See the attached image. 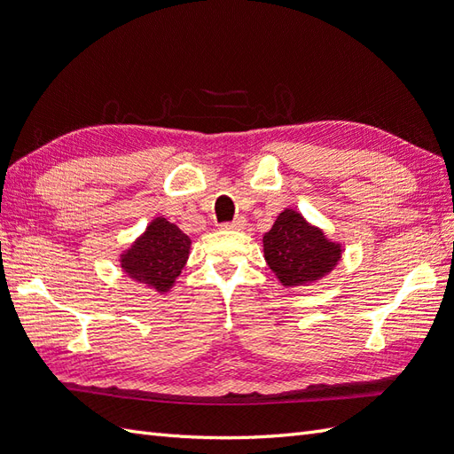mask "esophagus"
<instances>
[{
	"instance_id": "obj_1",
	"label": "esophagus",
	"mask_w": 454,
	"mask_h": 454,
	"mask_svg": "<svg viewBox=\"0 0 454 454\" xmlns=\"http://www.w3.org/2000/svg\"><path fill=\"white\" fill-rule=\"evenodd\" d=\"M244 227H246V219H244V217H237L235 222L219 225V229H223V231H242Z\"/></svg>"
}]
</instances>
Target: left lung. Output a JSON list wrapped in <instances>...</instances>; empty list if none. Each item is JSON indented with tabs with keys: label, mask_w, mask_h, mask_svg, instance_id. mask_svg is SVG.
Returning a JSON list of instances; mask_svg holds the SVG:
<instances>
[{
	"label": "left lung",
	"mask_w": 454,
	"mask_h": 454,
	"mask_svg": "<svg viewBox=\"0 0 454 454\" xmlns=\"http://www.w3.org/2000/svg\"><path fill=\"white\" fill-rule=\"evenodd\" d=\"M265 261L284 287L309 286L332 272L342 246L310 225L299 212L286 208L263 237Z\"/></svg>",
	"instance_id": "obj_1"
}]
</instances>
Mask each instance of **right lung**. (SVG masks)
I'll list each match as a JSON object with an SVG mask.
<instances>
[{"label": "right lung", "instance_id": "1", "mask_svg": "<svg viewBox=\"0 0 454 454\" xmlns=\"http://www.w3.org/2000/svg\"><path fill=\"white\" fill-rule=\"evenodd\" d=\"M189 250L191 239L180 227L170 223L167 217H155L144 235L121 254L119 261L132 280L167 294L182 274Z\"/></svg>", "mask_w": 454, "mask_h": 454}]
</instances>
